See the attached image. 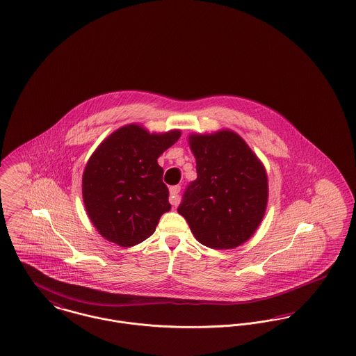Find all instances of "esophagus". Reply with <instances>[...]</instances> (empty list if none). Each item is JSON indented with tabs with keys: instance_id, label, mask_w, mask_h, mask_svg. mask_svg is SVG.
Masks as SVG:
<instances>
[{
	"instance_id": "obj_1",
	"label": "esophagus",
	"mask_w": 356,
	"mask_h": 356,
	"mask_svg": "<svg viewBox=\"0 0 356 356\" xmlns=\"http://www.w3.org/2000/svg\"><path fill=\"white\" fill-rule=\"evenodd\" d=\"M179 192H180V186H173L169 188V193H170V197H169V202L172 206H177L180 203V197H179Z\"/></svg>"
}]
</instances>
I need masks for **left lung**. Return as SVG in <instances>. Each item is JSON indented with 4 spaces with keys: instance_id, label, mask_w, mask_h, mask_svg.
I'll return each mask as SVG.
<instances>
[{
    "instance_id": "obj_1",
    "label": "left lung",
    "mask_w": 356,
    "mask_h": 356,
    "mask_svg": "<svg viewBox=\"0 0 356 356\" xmlns=\"http://www.w3.org/2000/svg\"><path fill=\"white\" fill-rule=\"evenodd\" d=\"M197 179L189 184L177 212L204 246L234 249L250 239L268 204L264 164L232 130L191 134Z\"/></svg>"
}]
</instances>
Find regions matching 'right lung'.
Wrapping results in <instances>:
<instances>
[{"label": "right lung", "mask_w": 356, "mask_h": 356, "mask_svg": "<svg viewBox=\"0 0 356 356\" xmlns=\"http://www.w3.org/2000/svg\"><path fill=\"white\" fill-rule=\"evenodd\" d=\"M180 134H150L131 124L111 133L91 154L82 195L90 220L105 239L130 248L154 232L161 215L170 209L157 159Z\"/></svg>", "instance_id": "right-lung-1"}]
</instances>
